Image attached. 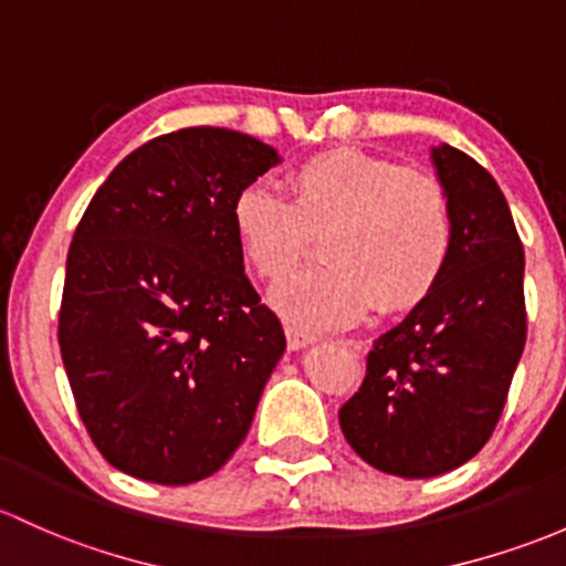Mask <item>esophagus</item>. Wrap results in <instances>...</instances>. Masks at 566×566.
Masks as SVG:
<instances>
[{"instance_id":"esophagus-1","label":"esophagus","mask_w":566,"mask_h":566,"mask_svg":"<svg viewBox=\"0 0 566 566\" xmlns=\"http://www.w3.org/2000/svg\"><path fill=\"white\" fill-rule=\"evenodd\" d=\"M285 339H289L291 350H300V348H307L310 343H315V334L296 329V326H285Z\"/></svg>"}]
</instances>
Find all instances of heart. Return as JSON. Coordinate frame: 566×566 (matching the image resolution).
Instances as JSON below:
<instances>
[{
    "instance_id": "obj_1",
    "label": "heart",
    "mask_w": 566,
    "mask_h": 566,
    "mask_svg": "<svg viewBox=\"0 0 566 566\" xmlns=\"http://www.w3.org/2000/svg\"><path fill=\"white\" fill-rule=\"evenodd\" d=\"M289 202L261 186L242 188L232 229L242 259L266 283H281L321 237L318 270L272 294L289 321L334 329L378 313H407L437 289L453 248L446 188L418 169L356 148H332L285 175Z\"/></svg>"
}]
</instances>
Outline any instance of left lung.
Returning <instances> with one entry per match:
<instances>
[{
    "instance_id": "left-lung-1",
    "label": "left lung",
    "mask_w": 566,
    "mask_h": 566,
    "mask_svg": "<svg viewBox=\"0 0 566 566\" xmlns=\"http://www.w3.org/2000/svg\"><path fill=\"white\" fill-rule=\"evenodd\" d=\"M453 216L440 283L375 339L367 375L339 407V429L375 470L434 478L494 434L526 345L524 245L504 193L451 145L431 150Z\"/></svg>"
}]
</instances>
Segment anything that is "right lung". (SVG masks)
Returning <instances> with one entry per match:
<instances>
[{"label":"right lung","mask_w":566,"mask_h":566,"mask_svg":"<svg viewBox=\"0 0 566 566\" xmlns=\"http://www.w3.org/2000/svg\"><path fill=\"white\" fill-rule=\"evenodd\" d=\"M277 161L232 129L169 132L132 150L83 212L59 348L83 427L115 470L197 483L245 440L285 334L248 281L232 205Z\"/></svg>","instance_id":"add662e5"}]
</instances>
